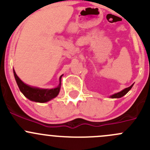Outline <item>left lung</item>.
<instances>
[{
  "label": "left lung",
  "mask_w": 150,
  "mask_h": 150,
  "mask_svg": "<svg viewBox=\"0 0 150 150\" xmlns=\"http://www.w3.org/2000/svg\"><path fill=\"white\" fill-rule=\"evenodd\" d=\"M133 85H134V84H133ZM133 85H131V86H130V87L126 88L123 89V90L121 91H120V92H118V93H115V94L112 95V96H110V97L113 98V99H114V98H120V97H122V96H123L124 95L126 94V93H128V92L130 90H131V88H132V86H133Z\"/></svg>",
  "instance_id": "1"
}]
</instances>
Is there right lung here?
<instances>
[{
	"label": "right lung",
	"instance_id": "1",
	"mask_svg": "<svg viewBox=\"0 0 150 150\" xmlns=\"http://www.w3.org/2000/svg\"><path fill=\"white\" fill-rule=\"evenodd\" d=\"M13 75H14V78L16 81V83L18 85V87H19L20 91L23 93L24 96L30 100L35 102H40V103L48 102L57 96V95L59 93L60 88H61V78L63 75L60 76L59 84L57 88L51 89H43L32 87V86L25 84L19 79V78L15 72L14 69H13Z\"/></svg>",
	"mask_w": 150,
	"mask_h": 150
}]
</instances>
